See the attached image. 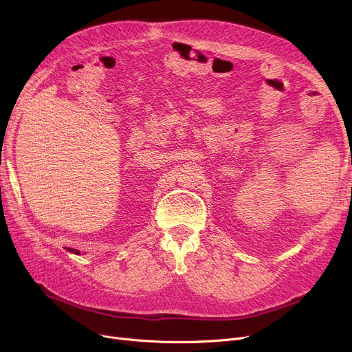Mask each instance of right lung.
<instances>
[{
    "mask_svg": "<svg viewBox=\"0 0 352 352\" xmlns=\"http://www.w3.org/2000/svg\"><path fill=\"white\" fill-rule=\"evenodd\" d=\"M68 251H71V252H74V254H80L77 250H74V248H68Z\"/></svg>",
    "mask_w": 352,
    "mask_h": 352,
    "instance_id": "obj_1",
    "label": "right lung"
}]
</instances>
